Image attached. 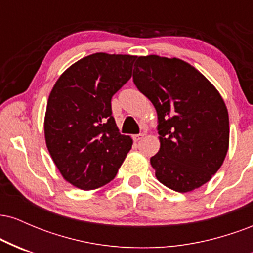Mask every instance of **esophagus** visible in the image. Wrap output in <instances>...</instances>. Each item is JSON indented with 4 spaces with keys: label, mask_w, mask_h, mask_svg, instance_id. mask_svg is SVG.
<instances>
[{
    "label": "esophagus",
    "mask_w": 253,
    "mask_h": 253,
    "mask_svg": "<svg viewBox=\"0 0 253 253\" xmlns=\"http://www.w3.org/2000/svg\"><path fill=\"white\" fill-rule=\"evenodd\" d=\"M143 136H144L143 133H140V134H135V135H133L132 138H133V140L135 141V143H138L139 140H141V139H143Z\"/></svg>",
    "instance_id": "1"
}]
</instances>
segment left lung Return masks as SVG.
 <instances>
[{
    "label": "left lung",
    "mask_w": 253,
    "mask_h": 253,
    "mask_svg": "<svg viewBox=\"0 0 253 253\" xmlns=\"http://www.w3.org/2000/svg\"><path fill=\"white\" fill-rule=\"evenodd\" d=\"M133 82L152 102L161 149L151 157L156 177L178 193L207 183L228 150V112L200 71L178 58L138 57Z\"/></svg>",
    "instance_id": "left-lung-1"
}]
</instances>
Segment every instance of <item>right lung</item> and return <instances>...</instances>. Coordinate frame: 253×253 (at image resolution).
<instances>
[{
  "label": "right lung",
  "instance_id": "add662e5",
  "mask_svg": "<svg viewBox=\"0 0 253 253\" xmlns=\"http://www.w3.org/2000/svg\"><path fill=\"white\" fill-rule=\"evenodd\" d=\"M135 56L94 53L58 78L47 101L45 140L65 181L83 190L107 184L132 147L112 115V97L128 82Z\"/></svg>",
  "mask_w": 253,
  "mask_h": 253
}]
</instances>
